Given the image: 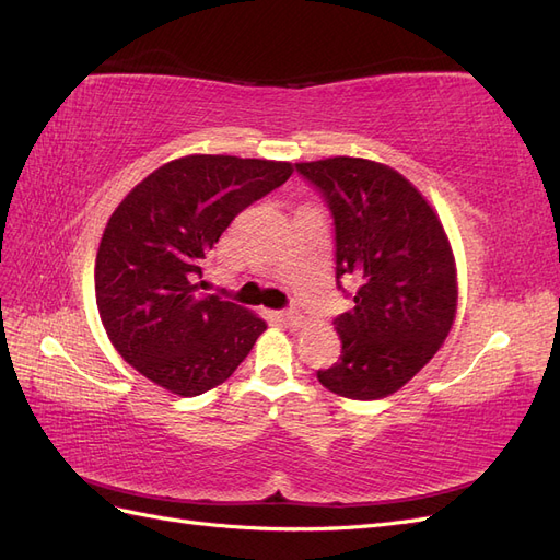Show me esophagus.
<instances>
[{"label":"esophagus","instance_id":"esophagus-1","mask_svg":"<svg viewBox=\"0 0 560 560\" xmlns=\"http://www.w3.org/2000/svg\"><path fill=\"white\" fill-rule=\"evenodd\" d=\"M280 322H284V325H290V327H296V325H301V319H303V315L296 311V308H287V311H280Z\"/></svg>","mask_w":560,"mask_h":560}]
</instances>
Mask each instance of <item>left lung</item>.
I'll use <instances>...</instances> for the list:
<instances>
[{
	"instance_id": "1",
	"label": "left lung",
	"mask_w": 560,
	"mask_h": 560,
	"mask_svg": "<svg viewBox=\"0 0 560 560\" xmlns=\"http://www.w3.org/2000/svg\"><path fill=\"white\" fill-rule=\"evenodd\" d=\"M327 202L336 233V284H354L336 319L341 358L317 381L348 399L397 393L442 348L457 284L442 222L416 186L374 161L336 156L296 163ZM346 292V290H343Z\"/></svg>"
}]
</instances>
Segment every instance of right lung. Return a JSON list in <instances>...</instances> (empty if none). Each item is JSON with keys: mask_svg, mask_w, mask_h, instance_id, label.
I'll return each mask as SVG.
<instances>
[{"mask_svg": "<svg viewBox=\"0 0 560 560\" xmlns=\"http://www.w3.org/2000/svg\"><path fill=\"white\" fill-rule=\"evenodd\" d=\"M292 173L278 161L184 156L114 210L95 259V301L109 341L142 376L196 397L247 358L266 322L202 294V266L233 219Z\"/></svg>", "mask_w": 560, "mask_h": 560, "instance_id": "1", "label": "right lung"}]
</instances>
